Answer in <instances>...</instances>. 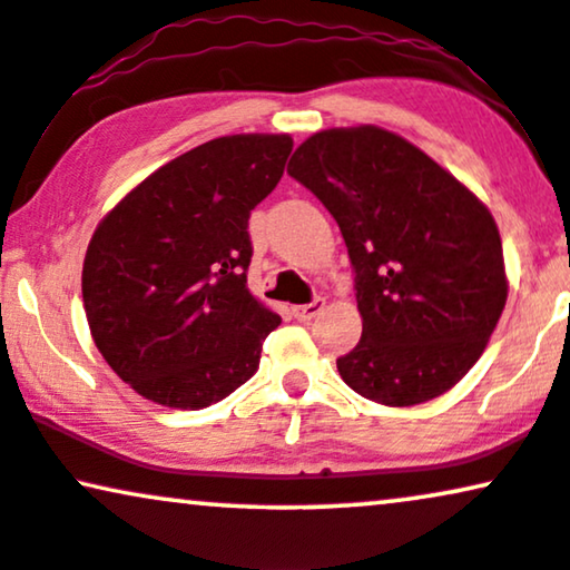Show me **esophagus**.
Segmentation results:
<instances>
[{
	"label": "esophagus",
	"mask_w": 570,
	"mask_h": 570,
	"mask_svg": "<svg viewBox=\"0 0 570 570\" xmlns=\"http://www.w3.org/2000/svg\"><path fill=\"white\" fill-rule=\"evenodd\" d=\"M323 307H326V302H323V299H313V302H309V305L292 307V315H294V318H297L299 323H307V321H313L315 315H321Z\"/></svg>",
	"instance_id": "obj_1"
}]
</instances>
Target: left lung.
<instances>
[{"label":"left lung","mask_w":570,"mask_h":570,"mask_svg":"<svg viewBox=\"0 0 570 570\" xmlns=\"http://www.w3.org/2000/svg\"><path fill=\"white\" fill-rule=\"evenodd\" d=\"M289 176L334 215L355 268L363 336L336 360L344 384L389 407L450 392L487 350L508 302L489 207L379 126L313 134Z\"/></svg>","instance_id":"8db88e82"}]
</instances>
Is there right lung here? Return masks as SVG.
Segmentation results:
<instances>
[{
    "label": "right lung",
    "mask_w": 570,
    "mask_h": 570,
    "mask_svg": "<svg viewBox=\"0 0 570 570\" xmlns=\"http://www.w3.org/2000/svg\"><path fill=\"white\" fill-rule=\"evenodd\" d=\"M289 134H234L165 163L99 220L83 257L91 338L157 405H215L255 376L281 318L247 289L249 213L276 189Z\"/></svg>",
    "instance_id": "1"
}]
</instances>
